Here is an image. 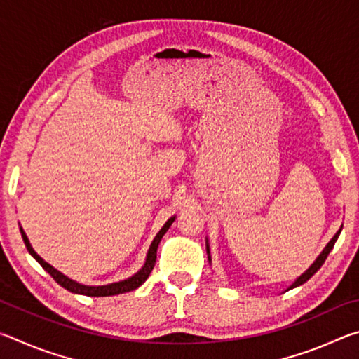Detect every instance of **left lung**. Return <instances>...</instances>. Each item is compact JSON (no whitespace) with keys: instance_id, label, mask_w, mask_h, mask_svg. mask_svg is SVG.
Instances as JSON below:
<instances>
[{"instance_id":"1","label":"left lung","mask_w":359,"mask_h":359,"mask_svg":"<svg viewBox=\"0 0 359 359\" xmlns=\"http://www.w3.org/2000/svg\"><path fill=\"white\" fill-rule=\"evenodd\" d=\"M339 234H340V229L337 231L336 236H334V238L330 241V244H327V245L325 247V250L320 253V257H318L317 259H315V263H313L311 267H309V269H307L306 272H304V274H302L299 278H297V280H296L293 285H291L290 290H291V288L299 287V285H302V283H306V282L309 280V278H311V277L315 274V272H317V271L320 269L321 264H323V263H325V259L327 258V255H330V252L332 250L334 244H336V241H337V238H339ZM208 252H209V248H208Z\"/></svg>"}]
</instances>
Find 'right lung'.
<instances>
[{"label": "right lung", "instance_id": "obj_1", "mask_svg": "<svg viewBox=\"0 0 359 359\" xmlns=\"http://www.w3.org/2000/svg\"><path fill=\"white\" fill-rule=\"evenodd\" d=\"M174 222V217L169 218V220L166 222L165 226H163L160 229V233H158L155 236L154 242H151V245L149 248V253H147V259H145V264L141 271L137 272V274H135L130 278H126V280H121V282H117V283H111V285H102V287H87V285H81L77 283L74 280H71V278H68L66 276H63L62 272H58L55 267H52L48 263H46L44 259H42L38 253H36L33 250V247L29 245V241L27 238V234L23 233V229H20L22 233V238H23V242H25V245L28 248V252L33 255V258L38 261V263L44 267V269L48 272L53 277V280H55L58 285H62L63 288H66L68 291H71V293H76V294H85V296H114V294H121V293H128V291H133L136 290L137 287H141V285L147 280L151 269H154L155 266V261H156V248H158V244H160V241L163 236H165L166 231L169 229V226H171Z\"/></svg>", "mask_w": 359, "mask_h": 359}]
</instances>
